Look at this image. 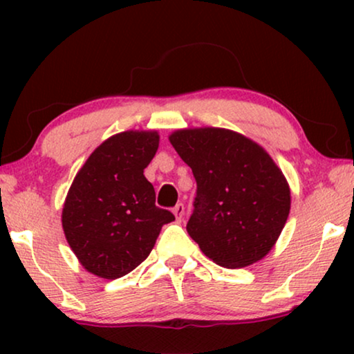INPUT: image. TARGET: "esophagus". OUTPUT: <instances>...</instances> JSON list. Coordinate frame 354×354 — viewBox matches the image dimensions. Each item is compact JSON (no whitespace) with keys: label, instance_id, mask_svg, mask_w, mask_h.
<instances>
[{"label":"esophagus","instance_id":"34e87169","mask_svg":"<svg viewBox=\"0 0 354 354\" xmlns=\"http://www.w3.org/2000/svg\"><path fill=\"white\" fill-rule=\"evenodd\" d=\"M172 212L176 214V219L180 222L183 219V214H185V206H183V203H178V205L174 206Z\"/></svg>","mask_w":354,"mask_h":354}]
</instances>
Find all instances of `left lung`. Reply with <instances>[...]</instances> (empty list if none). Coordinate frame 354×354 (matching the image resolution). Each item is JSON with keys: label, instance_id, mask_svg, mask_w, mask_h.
<instances>
[{"label": "left lung", "instance_id": "obj_1", "mask_svg": "<svg viewBox=\"0 0 354 354\" xmlns=\"http://www.w3.org/2000/svg\"><path fill=\"white\" fill-rule=\"evenodd\" d=\"M192 167L196 196L187 232L222 268L264 258L290 212V188L259 145L225 129L177 130L171 137Z\"/></svg>", "mask_w": 354, "mask_h": 354}]
</instances>
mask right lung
Instances as JSON below:
<instances>
[{
    "label": "right lung",
    "instance_id": "obj_1",
    "mask_svg": "<svg viewBox=\"0 0 354 354\" xmlns=\"http://www.w3.org/2000/svg\"><path fill=\"white\" fill-rule=\"evenodd\" d=\"M156 132H122L101 143L77 174L62 207V229L82 266L119 279L151 253L164 224L176 217L156 206L143 176L158 151Z\"/></svg>",
    "mask_w": 354,
    "mask_h": 354
}]
</instances>
